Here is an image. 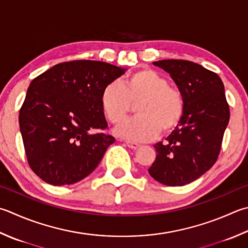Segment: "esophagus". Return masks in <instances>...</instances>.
Returning <instances> with one entry per match:
<instances>
[{"label":"esophagus","mask_w":248,"mask_h":248,"mask_svg":"<svg viewBox=\"0 0 248 248\" xmlns=\"http://www.w3.org/2000/svg\"><path fill=\"white\" fill-rule=\"evenodd\" d=\"M126 146L130 149H137V148H139L140 144L136 143V142H133V141H126Z\"/></svg>","instance_id":"34e87169"}]
</instances>
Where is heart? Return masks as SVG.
Instances as JSON below:
<instances>
[{
    "mask_svg": "<svg viewBox=\"0 0 248 248\" xmlns=\"http://www.w3.org/2000/svg\"><path fill=\"white\" fill-rule=\"evenodd\" d=\"M135 102L137 115L116 128L119 136L133 141H147L160 132L164 135L171 133L178 127L186 111L182 92L149 68L130 73L122 85L109 83L101 92V109L112 124L122 122Z\"/></svg>",
    "mask_w": 248,
    "mask_h": 248,
    "instance_id": "heart-1",
    "label": "heart"
}]
</instances>
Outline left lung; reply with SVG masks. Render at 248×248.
Returning <instances> with one entry per match:
<instances>
[{
    "mask_svg": "<svg viewBox=\"0 0 248 248\" xmlns=\"http://www.w3.org/2000/svg\"><path fill=\"white\" fill-rule=\"evenodd\" d=\"M170 73L186 99L180 124L164 142L154 144L156 157L149 174L166 186L197 180L215 163L230 119L221 78L199 63L181 59L153 62Z\"/></svg>",
    "mask_w": 248,
    "mask_h": 248,
    "instance_id": "8db88e82",
    "label": "left lung"
}]
</instances>
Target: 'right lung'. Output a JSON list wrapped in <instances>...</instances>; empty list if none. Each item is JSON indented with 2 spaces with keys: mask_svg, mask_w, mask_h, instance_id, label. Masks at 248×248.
Returning <instances> with one entry per match:
<instances>
[{
  "mask_svg": "<svg viewBox=\"0 0 248 248\" xmlns=\"http://www.w3.org/2000/svg\"><path fill=\"white\" fill-rule=\"evenodd\" d=\"M126 69L95 60L62 62L30 83L19 111L27 160L42 180L72 185L99 164L114 137L106 129L100 96Z\"/></svg>",
  "mask_w": 248,
  "mask_h": 248,
  "instance_id": "add662e5",
  "label": "right lung"
}]
</instances>
